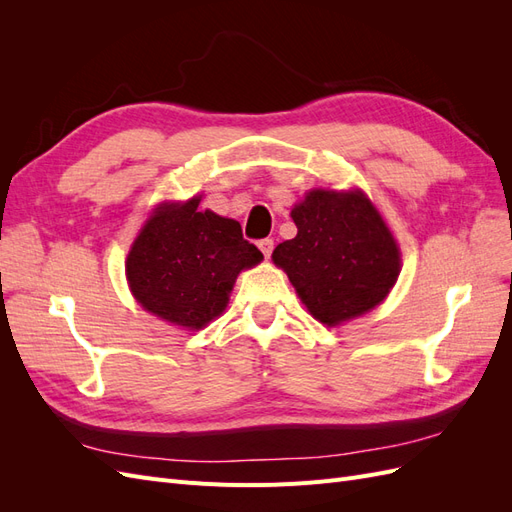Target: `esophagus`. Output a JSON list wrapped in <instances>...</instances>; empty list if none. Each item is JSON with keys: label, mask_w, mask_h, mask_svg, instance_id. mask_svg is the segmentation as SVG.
I'll return each mask as SVG.
<instances>
[{"label": "esophagus", "mask_w": 512, "mask_h": 512, "mask_svg": "<svg viewBox=\"0 0 512 512\" xmlns=\"http://www.w3.org/2000/svg\"><path fill=\"white\" fill-rule=\"evenodd\" d=\"M258 247H260L262 256L269 258L271 252H273V239H260V241H258Z\"/></svg>", "instance_id": "34e87169"}]
</instances>
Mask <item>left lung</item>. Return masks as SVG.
Returning a JSON list of instances; mask_svg holds the SVG:
<instances>
[{
  "instance_id": "left-lung-1",
  "label": "left lung",
  "mask_w": 512,
  "mask_h": 512,
  "mask_svg": "<svg viewBox=\"0 0 512 512\" xmlns=\"http://www.w3.org/2000/svg\"><path fill=\"white\" fill-rule=\"evenodd\" d=\"M299 232L273 250L301 301L327 327L384 301L399 275V247L361 192L314 190L292 209Z\"/></svg>"
}]
</instances>
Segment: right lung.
<instances>
[{"mask_svg": "<svg viewBox=\"0 0 512 512\" xmlns=\"http://www.w3.org/2000/svg\"><path fill=\"white\" fill-rule=\"evenodd\" d=\"M200 198L160 207L128 254L126 273L147 312L185 329L220 316L241 269L262 260L241 224L198 209Z\"/></svg>", "mask_w": 512, "mask_h": 512, "instance_id": "1", "label": "right lung"}]
</instances>
